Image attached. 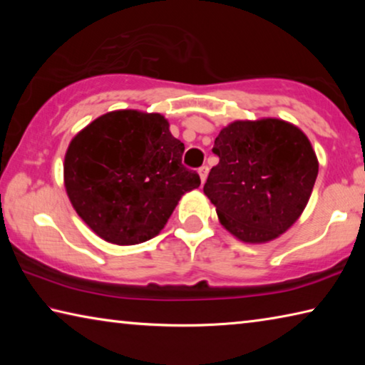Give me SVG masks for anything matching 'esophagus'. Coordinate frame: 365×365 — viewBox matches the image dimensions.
<instances>
[{
    "mask_svg": "<svg viewBox=\"0 0 365 365\" xmlns=\"http://www.w3.org/2000/svg\"><path fill=\"white\" fill-rule=\"evenodd\" d=\"M207 172H209L207 165H202V168L197 169V174H200V177H201V182H202V183L206 182V178H207Z\"/></svg>",
    "mask_w": 365,
    "mask_h": 365,
    "instance_id": "1",
    "label": "esophagus"
}]
</instances>
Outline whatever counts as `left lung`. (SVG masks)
<instances>
[{
  "label": "left lung",
  "instance_id": "obj_1",
  "mask_svg": "<svg viewBox=\"0 0 365 365\" xmlns=\"http://www.w3.org/2000/svg\"><path fill=\"white\" fill-rule=\"evenodd\" d=\"M205 193L220 224L246 243L270 242L292 227L309 201L319 163L298 127L279 119L237 120L222 128Z\"/></svg>",
  "mask_w": 365,
  "mask_h": 365
}]
</instances>
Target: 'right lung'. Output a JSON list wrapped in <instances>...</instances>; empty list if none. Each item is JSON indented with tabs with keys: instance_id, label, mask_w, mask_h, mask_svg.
I'll use <instances>...</instances> for the list:
<instances>
[{
	"instance_id": "1",
	"label": "right lung",
	"mask_w": 365,
	"mask_h": 365,
	"mask_svg": "<svg viewBox=\"0 0 365 365\" xmlns=\"http://www.w3.org/2000/svg\"><path fill=\"white\" fill-rule=\"evenodd\" d=\"M185 145L160 114L114 110L71 141L64 180L73 209L114 245H138L163 230L200 175L182 164Z\"/></svg>"
}]
</instances>
